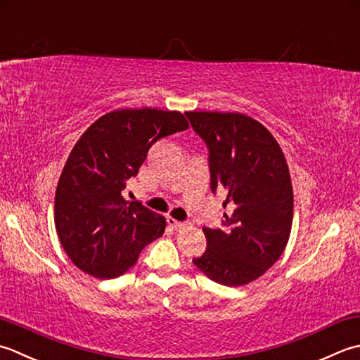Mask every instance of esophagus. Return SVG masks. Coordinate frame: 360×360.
<instances>
[{
    "instance_id": "esophagus-1",
    "label": "esophagus",
    "mask_w": 360,
    "mask_h": 360,
    "mask_svg": "<svg viewBox=\"0 0 360 360\" xmlns=\"http://www.w3.org/2000/svg\"><path fill=\"white\" fill-rule=\"evenodd\" d=\"M167 224H169L171 226H174L175 230L188 229V226L191 225L189 221H177V219H174V217H167Z\"/></svg>"
}]
</instances>
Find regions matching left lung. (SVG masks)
<instances>
[{"label": "left lung", "instance_id": "left-lung-1", "mask_svg": "<svg viewBox=\"0 0 360 360\" xmlns=\"http://www.w3.org/2000/svg\"><path fill=\"white\" fill-rule=\"evenodd\" d=\"M185 115L207 144L212 194L224 189V207H231L221 229H203L207 250L193 262L219 284H247L274 266L289 240L293 193L284 153L250 116Z\"/></svg>", "mask_w": 360, "mask_h": 360}]
</instances>
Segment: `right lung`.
<instances>
[{
    "mask_svg": "<svg viewBox=\"0 0 360 360\" xmlns=\"http://www.w3.org/2000/svg\"><path fill=\"white\" fill-rule=\"evenodd\" d=\"M188 129L185 116L158 108L116 110L91 124L72 148L56 191V230L70 259L101 280L135 266L143 248L163 236L166 219L124 200L160 138Z\"/></svg>",
    "mask_w": 360,
    "mask_h": 360,
    "instance_id": "1",
    "label": "right lung"
}]
</instances>
